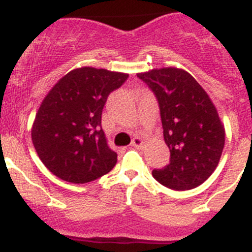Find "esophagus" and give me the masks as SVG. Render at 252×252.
Masks as SVG:
<instances>
[{
    "instance_id": "esophagus-1",
    "label": "esophagus",
    "mask_w": 252,
    "mask_h": 252,
    "mask_svg": "<svg viewBox=\"0 0 252 252\" xmlns=\"http://www.w3.org/2000/svg\"><path fill=\"white\" fill-rule=\"evenodd\" d=\"M143 144H144V140H143L140 137H135L133 138V140H131V146L137 147V148H142Z\"/></svg>"
}]
</instances>
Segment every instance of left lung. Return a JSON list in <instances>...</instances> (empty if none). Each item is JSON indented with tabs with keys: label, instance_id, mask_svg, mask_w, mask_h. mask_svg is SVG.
<instances>
[{
	"label": "left lung",
	"instance_id": "1",
	"mask_svg": "<svg viewBox=\"0 0 252 252\" xmlns=\"http://www.w3.org/2000/svg\"><path fill=\"white\" fill-rule=\"evenodd\" d=\"M137 76L157 96L163 137L171 152L169 164L154 169L153 177L177 191L202 185L219 165L225 146V126L215 104L183 69L160 67Z\"/></svg>",
	"mask_w": 252,
	"mask_h": 252
}]
</instances>
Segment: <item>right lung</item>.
Segmentation results:
<instances>
[{"mask_svg": "<svg viewBox=\"0 0 252 252\" xmlns=\"http://www.w3.org/2000/svg\"><path fill=\"white\" fill-rule=\"evenodd\" d=\"M126 72L83 66L69 71L40 104L31 128L38 158L51 173L71 183L104 176L117 163L101 129L108 95L122 87Z\"/></svg>", "mask_w": 252, "mask_h": 252, "instance_id": "obj_1", "label": "right lung"}]
</instances>
